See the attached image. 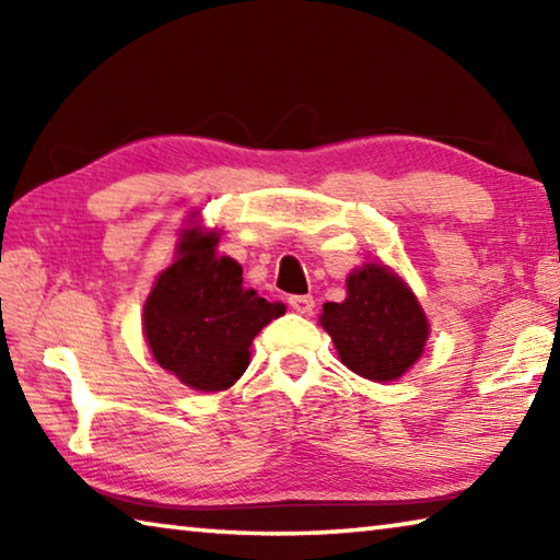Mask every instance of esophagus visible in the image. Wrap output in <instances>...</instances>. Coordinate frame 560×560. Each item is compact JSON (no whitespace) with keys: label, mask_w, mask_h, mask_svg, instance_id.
Masks as SVG:
<instances>
[{"label":"esophagus","mask_w":560,"mask_h":560,"mask_svg":"<svg viewBox=\"0 0 560 560\" xmlns=\"http://www.w3.org/2000/svg\"><path fill=\"white\" fill-rule=\"evenodd\" d=\"M289 306L296 311V314H303V316H308L311 311H314V296H289Z\"/></svg>","instance_id":"1"}]
</instances>
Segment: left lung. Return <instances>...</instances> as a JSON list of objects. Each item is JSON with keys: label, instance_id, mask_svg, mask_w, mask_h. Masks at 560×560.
Here are the masks:
<instances>
[{"label": "left lung", "instance_id": "8db88e82", "mask_svg": "<svg viewBox=\"0 0 560 560\" xmlns=\"http://www.w3.org/2000/svg\"><path fill=\"white\" fill-rule=\"evenodd\" d=\"M320 326L343 365L375 383L400 377L420 358L430 326L405 281L381 264L348 277L343 303H326Z\"/></svg>", "mask_w": 560, "mask_h": 560}]
</instances>
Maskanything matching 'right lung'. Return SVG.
I'll return each instance as SVG.
<instances>
[{"label":"right lung","mask_w":560,"mask_h":560,"mask_svg":"<svg viewBox=\"0 0 560 560\" xmlns=\"http://www.w3.org/2000/svg\"><path fill=\"white\" fill-rule=\"evenodd\" d=\"M217 234L187 232L179 259L145 301V338L165 371L195 390L217 393L240 381L254 336L283 314L242 287V267L214 257Z\"/></svg>","instance_id":"obj_1"}]
</instances>
